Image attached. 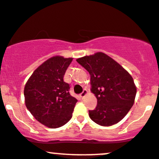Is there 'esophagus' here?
<instances>
[{"mask_svg": "<svg viewBox=\"0 0 159 159\" xmlns=\"http://www.w3.org/2000/svg\"><path fill=\"white\" fill-rule=\"evenodd\" d=\"M87 94H88V90H87L86 89H84V90H83L82 93H81V94H80V97H81V99H83L84 97L85 96L87 95Z\"/></svg>", "mask_w": 159, "mask_h": 159, "instance_id": "obj_1", "label": "esophagus"}]
</instances>
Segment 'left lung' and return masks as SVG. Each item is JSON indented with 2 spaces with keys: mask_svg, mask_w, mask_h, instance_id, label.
Listing matches in <instances>:
<instances>
[{
  "mask_svg": "<svg viewBox=\"0 0 159 159\" xmlns=\"http://www.w3.org/2000/svg\"><path fill=\"white\" fill-rule=\"evenodd\" d=\"M90 73L91 92L97 99L89 116L97 125L111 126L125 118L134 103L137 88L132 76L102 52L76 60Z\"/></svg>",
  "mask_w": 159,
  "mask_h": 159,
  "instance_id": "1",
  "label": "left lung"
}]
</instances>
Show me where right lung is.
I'll use <instances>...</instances> for the list:
<instances>
[{"label": "right lung", "mask_w": 159, "mask_h": 159, "mask_svg": "<svg viewBox=\"0 0 159 159\" xmlns=\"http://www.w3.org/2000/svg\"><path fill=\"white\" fill-rule=\"evenodd\" d=\"M73 58L55 56L39 66L24 88L25 106L37 121L50 128L66 125L72 117L77 99L63 81Z\"/></svg>", "instance_id": "obj_1"}]
</instances>
